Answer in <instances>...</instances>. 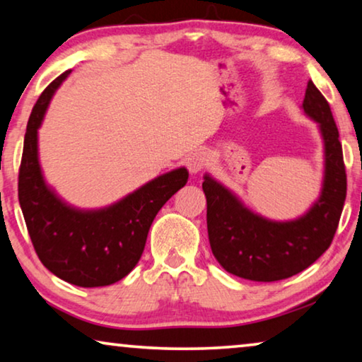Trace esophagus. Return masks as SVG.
<instances>
[{"label":"esophagus","instance_id":"1","mask_svg":"<svg viewBox=\"0 0 362 362\" xmlns=\"http://www.w3.org/2000/svg\"><path fill=\"white\" fill-rule=\"evenodd\" d=\"M207 162H209L207 155L204 152H194L186 158V166L192 175H197L205 168V166H207Z\"/></svg>","mask_w":362,"mask_h":362}]
</instances>
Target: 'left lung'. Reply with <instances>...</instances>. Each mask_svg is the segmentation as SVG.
<instances>
[{
    "instance_id": "obj_1",
    "label": "left lung",
    "mask_w": 362,
    "mask_h": 362,
    "mask_svg": "<svg viewBox=\"0 0 362 362\" xmlns=\"http://www.w3.org/2000/svg\"><path fill=\"white\" fill-rule=\"evenodd\" d=\"M304 113L319 124L324 141V181L304 215L275 221L252 212L235 192L204 175L209 241L215 259L230 274L252 281H278L299 274L332 244L346 199V171L330 105L308 82Z\"/></svg>"
}]
</instances>
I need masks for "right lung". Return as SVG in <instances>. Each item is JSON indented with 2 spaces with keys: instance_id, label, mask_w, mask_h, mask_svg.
Here are the masks:
<instances>
[{
  "instance_id": "add662e5",
  "label": "right lung",
  "mask_w": 362,
  "mask_h": 362,
  "mask_svg": "<svg viewBox=\"0 0 362 362\" xmlns=\"http://www.w3.org/2000/svg\"><path fill=\"white\" fill-rule=\"evenodd\" d=\"M69 72L42 92L30 113L19 168V204L38 259L53 275L82 288L107 286L134 269L155 215L186 186L189 173L181 166L157 176L103 209L84 210L66 204L43 177L38 127Z\"/></svg>"
}]
</instances>
